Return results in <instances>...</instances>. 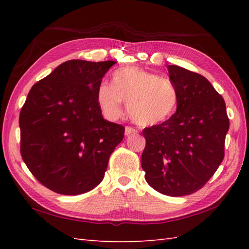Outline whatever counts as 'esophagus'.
<instances>
[{
	"instance_id": "34e87169",
	"label": "esophagus",
	"mask_w": 249,
	"mask_h": 249,
	"mask_svg": "<svg viewBox=\"0 0 249 249\" xmlns=\"http://www.w3.org/2000/svg\"><path fill=\"white\" fill-rule=\"evenodd\" d=\"M137 133V129L130 127V126H126L125 127V135L126 136H129L131 134H136Z\"/></svg>"
}]
</instances>
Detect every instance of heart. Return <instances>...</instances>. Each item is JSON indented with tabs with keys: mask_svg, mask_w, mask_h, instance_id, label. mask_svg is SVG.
<instances>
[{
	"mask_svg": "<svg viewBox=\"0 0 249 249\" xmlns=\"http://www.w3.org/2000/svg\"><path fill=\"white\" fill-rule=\"evenodd\" d=\"M96 95L108 119H118L122 104L127 102L129 118L141 126L163 123L176 112L178 104V92L170 79L136 66L115 71L112 83L99 82Z\"/></svg>",
	"mask_w": 249,
	"mask_h": 249,
	"instance_id": "heart-1",
	"label": "heart"
}]
</instances>
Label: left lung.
Returning <instances> with one entry per match:
<instances>
[{
	"mask_svg": "<svg viewBox=\"0 0 249 249\" xmlns=\"http://www.w3.org/2000/svg\"><path fill=\"white\" fill-rule=\"evenodd\" d=\"M168 71L178 92L177 112L142 131L141 166L151 187L182 197L202 188L218 169L229 119L224 98L208 79L177 65Z\"/></svg>",
	"mask_w": 249,
	"mask_h": 249,
	"instance_id": "8db88e82",
	"label": "left lung"
}]
</instances>
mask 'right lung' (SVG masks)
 <instances>
[{
    "mask_svg": "<svg viewBox=\"0 0 249 249\" xmlns=\"http://www.w3.org/2000/svg\"><path fill=\"white\" fill-rule=\"evenodd\" d=\"M114 61L71 60L35 83L20 111V153L37 181L76 196L103 181L125 127L106 121L96 89Z\"/></svg>",
    "mask_w": 249,
    "mask_h": 249,
    "instance_id": "right-lung-1",
    "label": "right lung"
}]
</instances>
